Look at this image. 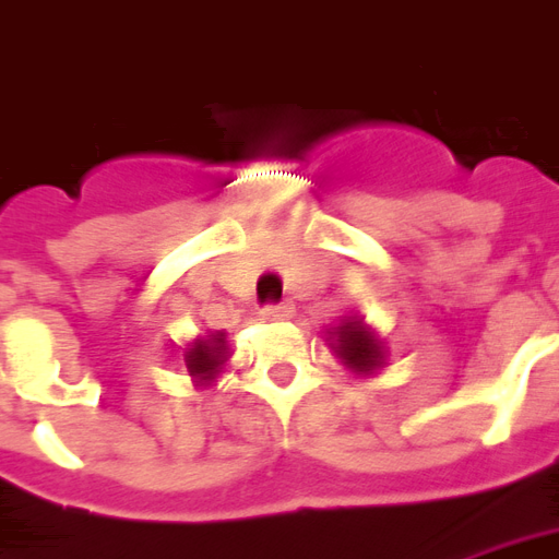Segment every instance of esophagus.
I'll list each match as a JSON object with an SVG mask.
<instances>
[{
	"mask_svg": "<svg viewBox=\"0 0 559 559\" xmlns=\"http://www.w3.org/2000/svg\"><path fill=\"white\" fill-rule=\"evenodd\" d=\"M264 318V321H285L288 314H292V309L283 304H267L262 306V312H259Z\"/></svg>",
	"mask_w": 559,
	"mask_h": 559,
	"instance_id": "obj_1",
	"label": "esophagus"
}]
</instances>
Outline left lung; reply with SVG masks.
Instances as JSON below:
<instances>
[{"mask_svg":"<svg viewBox=\"0 0 559 559\" xmlns=\"http://www.w3.org/2000/svg\"><path fill=\"white\" fill-rule=\"evenodd\" d=\"M330 338H333L330 342L333 354L356 374H374L377 368L385 365L383 342L371 333V326L362 324V318L342 321V326H335V333H330Z\"/></svg>","mask_w":559,"mask_h":559,"instance_id":"obj_1","label":"left lung"}]
</instances>
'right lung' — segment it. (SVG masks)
<instances>
[{"instance_id": "obj_1", "label": "right lung", "mask_w": 559, "mask_h": 559, "mask_svg": "<svg viewBox=\"0 0 559 559\" xmlns=\"http://www.w3.org/2000/svg\"><path fill=\"white\" fill-rule=\"evenodd\" d=\"M226 359H229V347H226L224 333H212L205 335V338H197L185 350V368H188V374L194 377L197 385L212 383L217 371L224 368Z\"/></svg>"}]
</instances>
